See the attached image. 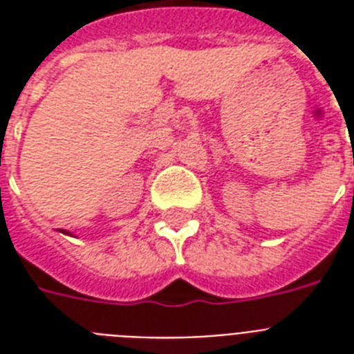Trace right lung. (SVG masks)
<instances>
[{"label": "right lung", "mask_w": 354, "mask_h": 354, "mask_svg": "<svg viewBox=\"0 0 354 354\" xmlns=\"http://www.w3.org/2000/svg\"><path fill=\"white\" fill-rule=\"evenodd\" d=\"M64 233H66V232H64Z\"/></svg>", "instance_id": "right-lung-1"}]
</instances>
